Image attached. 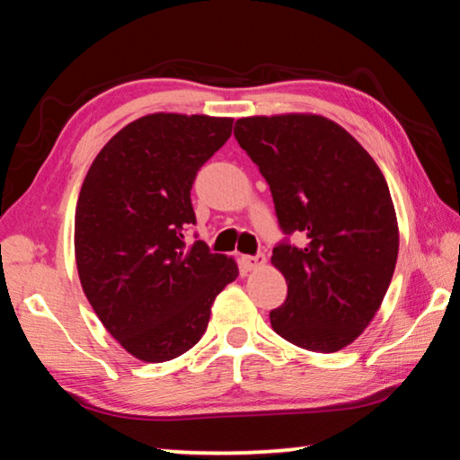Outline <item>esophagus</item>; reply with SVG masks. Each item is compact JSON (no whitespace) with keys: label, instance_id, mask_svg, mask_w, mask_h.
<instances>
[{"label":"esophagus","instance_id":"34e87169","mask_svg":"<svg viewBox=\"0 0 460 460\" xmlns=\"http://www.w3.org/2000/svg\"><path fill=\"white\" fill-rule=\"evenodd\" d=\"M266 263V255L258 253V255H241V266H243L247 271L258 270Z\"/></svg>","mask_w":460,"mask_h":460}]
</instances>
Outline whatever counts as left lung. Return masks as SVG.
Masks as SVG:
<instances>
[{"label":"left lung","mask_w":460,"mask_h":460,"mask_svg":"<svg viewBox=\"0 0 460 460\" xmlns=\"http://www.w3.org/2000/svg\"><path fill=\"white\" fill-rule=\"evenodd\" d=\"M233 134L270 184L286 235L271 253L288 284L271 329L308 351H339L376 316L398 260L385 178L349 131L321 115L243 118ZM294 232L305 246L289 243Z\"/></svg>","instance_id":"left-lung-1"}]
</instances>
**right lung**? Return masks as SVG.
<instances>
[{"instance_id":"1","label":"right lung","mask_w":460,"mask_h":460,"mask_svg":"<svg viewBox=\"0 0 460 460\" xmlns=\"http://www.w3.org/2000/svg\"><path fill=\"white\" fill-rule=\"evenodd\" d=\"M231 129V118L146 115L109 139L84 176L75 215L81 286L105 329L142 361L197 345L217 294L239 274L231 258L184 241L197 223L194 178Z\"/></svg>"}]
</instances>
